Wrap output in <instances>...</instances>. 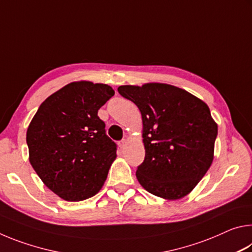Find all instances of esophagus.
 Listing matches in <instances>:
<instances>
[{"mask_svg": "<svg viewBox=\"0 0 252 252\" xmlns=\"http://www.w3.org/2000/svg\"><path fill=\"white\" fill-rule=\"evenodd\" d=\"M126 140L123 139V140H121L120 142H119V147H120V149H123L126 147Z\"/></svg>", "mask_w": 252, "mask_h": 252, "instance_id": "34e87169", "label": "esophagus"}]
</instances>
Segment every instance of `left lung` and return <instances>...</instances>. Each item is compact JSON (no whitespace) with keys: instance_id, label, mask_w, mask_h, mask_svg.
Segmentation results:
<instances>
[{"instance_id":"8db88e82","label":"left lung","mask_w":252,"mask_h":252,"mask_svg":"<svg viewBox=\"0 0 252 252\" xmlns=\"http://www.w3.org/2000/svg\"><path fill=\"white\" fill-rule=\"evenodd\" d=\"M118 91L142 116L146 157L135 173L140 185L167 200L190 193L213 160L218 126L209 106L165 83L121 85Z\"/></svg>"}]
</instances>
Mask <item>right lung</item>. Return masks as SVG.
Listing matches in <instances>:
<instances>
[{"mask_svg": "<svg viewBox=\"0 0 252 252\" xmlns=\"http://www.w3.org/2000/svg\"><path fill=\"white\" fill-rule=\"evenodd\" d=\"M114 95L108 84H66L40 105L27 131L30 163L44 185L66 201L96 194L117 158L97 111Z\"/></svg>", "mask_w": 252, "mask_h": 252, "instance_id": "1", "label": "right lung"}]
</instances>
